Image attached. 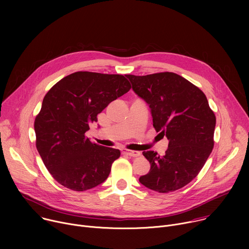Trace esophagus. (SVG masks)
<instances>
[{
    "instance_id": "1",
    "label": "esophagus",
    "mask_w": 249,
    "mask_h": 249,
    "mask_svg": "<svg viewBox=\"0 0 249 249\" xmlns=\"http://www.w3.org/2000/svg\"><path fill=\"white\" fill-rule=\"evenodd\" d=\"M123 153L126 154L127 156L133 157V158H137V157L141 156V153H140V152H137V151H129V150H126V151H123Z\"/></svg>"
}]
</instances>
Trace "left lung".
Wrapping results in <instances>:
<instances>
[{
	"instance_id": "obj_1",
	"label": "left lung",
	"mask_w": 249,
	"mask_h": 249,
	"mask_svg": "<svg viewBox=\"0 0 249 249\" xmlns=\"http://www.w3.org/2000/svg\"><path fill=\"white\" fill-rule=\"evenodd\" d=\"M125 76L135 93L149 104L156 131L169 141L164 156L143 152L151 169L139 181L160 193L180 189L198 175L214 148L216 116L207 97L174 73Z\"/></svg>"
}]
</instances>
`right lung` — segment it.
I'll use <instances>...</instances> for the list:
<instances>
[{"instance_id": "add662e5", "label": "right lung", "mask_w": 249, "mask_h": 249, "mask_svg": "<svg viewBox=\"0 0 249 249\" xmlns=\"http://www.w3.org/2000/svg\"><path fill=\"white\" fill-rule=\"evenodd\" d=\"M130 89L122 75L76 72L46 93L34 121L36 148L61 185L86 191L107 178L120 151L91 143L85 134L97 114Z\"/></svg>"}]
</instances>
